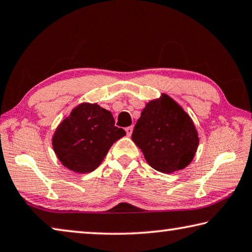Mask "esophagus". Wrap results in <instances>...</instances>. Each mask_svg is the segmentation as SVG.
<instances>
[{"mask_svg": "<svg viewBox=\"0 0 252 252\" xmlns=\"http://www.w3.org/2000/svg\"><path fill=\"white\" fill-rule=\"evenodd\" d=\"M133 126H129V127H126V134H127V136H130L131 135V133H133Z\"/></svg>", "mask_w": 252, "mask_h": 252, "instance_id": "obj_1", "label": "esophagus"}]
</instances>
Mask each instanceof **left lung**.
I'll use <instances>...</instances> for the list:
<instances>
[{
	"label": "left lung",
	"mask_w": 252,
	"mask_h": 252,
	"mask_svg": "<svg viewBox=\"0 0 252 252\" xmlns=\"http://www.w3.org/2000/svg\"><path fill=\"white\" fill-rule=\"evenodd\" d=\"M131 139L154 170L167 174L187 167L199 145L191 117L165 94L146 104Z\"/></svg>",
	"instance_id": "obj_1"
}]
</instances>
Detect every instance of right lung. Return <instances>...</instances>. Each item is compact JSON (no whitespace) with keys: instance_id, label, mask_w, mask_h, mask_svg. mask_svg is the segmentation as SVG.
Segmentation results:
<instances>
[{"instance_id":"1","label":"right lung","mask_w":252,"mask_h":252,"mask_svg":"<svg viewBox=\"0 0 252 252\" xmlns=\"http://www.w3.org/2000/svg\"><path fill=\"white\" fill-rule=\"evenodd\" d=\"M125 135V130L115 126L109 110L84 102L60 123L52 146L63 166L76 173H90L100 165L111 145Z\"/></svg>"}]
</instances>
